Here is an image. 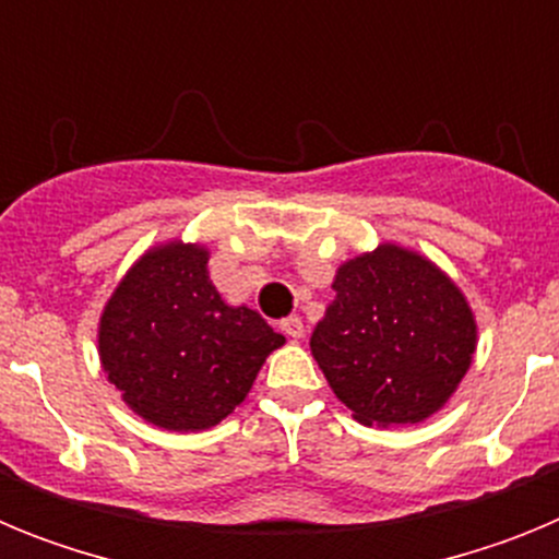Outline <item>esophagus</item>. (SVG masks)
<instances>
[{
	"label": "esophagus",
	"instance_id": "34e87169",
	"mask_svg": "<svg viewBox=\"0 0 559 559\" xmlns=\"http://www.w3.org/2000/svg\"><path fill=\"white\" fill-rule=\"evenodd\" d=\"M280 330H283L288 338L299 341L305 335V322L299 319V316H288V319H283V322H280Z\"/></svg>",
	"mask_w": 559,
	"mask_h": 559
}]
</instances>
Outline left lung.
I'll return each mask as SVG.
<instances>
[{"instance_id":"1","label":"left lung","mask_w":559,"mask_h":559,"mask_svg":"<svg viewBox=\"0 0 559 559\" xmlns=\"http://www.w3.org/2000/svg\"><path fill=\"white\" fill-rule=\"evenodd\" d=\"M310 353L364 426L423 423L456 394L478 324L467 296L426 254L378 243L335 269Z\"/></svg>"}]
</instances>
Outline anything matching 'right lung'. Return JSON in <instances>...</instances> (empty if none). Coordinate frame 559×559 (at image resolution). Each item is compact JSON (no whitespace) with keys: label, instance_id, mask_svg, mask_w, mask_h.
Instances as JSON below:
<instances>
[{"label":"right lung","instance_id":"1","mask_svg":"<svg viewBox=\"0 0 559 559\" xmlns=\"http://www.w3.org/2000/svg\"><path fill=\"white\" fill-rule=\"evenodd\" d=\"M206 263L204 243L173 237L151 246L111 290L97 322L108 383L136 417L165 431L218 426L285 344L257 310L226 302Z\"/></svg>","mask_w":559,"mask_h":559}]
</instances>
